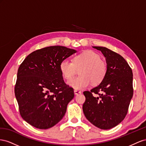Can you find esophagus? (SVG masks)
Returning <instances> with one entry per match:
<instances>
[{"mask_svg": "<svg viewBox=\"0 0 146 146\" xmlns=\"http://www.w3.org/2000/svg\"><path fill=\"white\" fill-rule=\"evenodd\" d=\"M74 94H75V95H78V94H81V92L80 90H74Z\"/></svg>", "mask_w": 146, "mask_h": 146, "instance_id": "1", "label": "esophagus"}]
</instances>
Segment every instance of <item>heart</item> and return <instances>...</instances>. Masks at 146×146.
I'll use <instances>...</instances> for the list:
<instances>
[{
	"label": "heart",
	"instance_id": "1",
	"mask_svg": "<svg viewBox=\"0 0 146 146\" xmlns=\"http://www.w3.org/2000/svg\"><path fill=\"white\" fill-rule=\"evenodd\" d=\"M60 70L63 77L70 80L75 74L76 70L80 69V76L72 79L67 84L76 90L88 87L91 83L97 85L101 83L107 73L106 62L101 59L98 53L92 50H86L74 56L73 62L67 59L60 64Z\"/></svg>",
	"mask_w": 146,
	"mask_h": 146
}]
</instances>
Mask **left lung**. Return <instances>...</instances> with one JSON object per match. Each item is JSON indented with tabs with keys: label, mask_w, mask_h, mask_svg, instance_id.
Segmentation results:
<instances>
[{
	"label": "left lung",
	"mask_w": 146,
	"mask_h": 146,
	"mask_svg": "<svg viewBox=\"0 0 146 146\" xmlns=\"http://www.w3.org/2000/svg\"><path fill=\"white\" fill-rule=\"evenodd\" d=\"M92 47L105 56L107 73L98 86L83 92L86 101L82 110L86 119L94 125L108 130L117 126L127 114L133 94V72L119 54L105 47Z\"/></svg>",
	"instance_id": "1"
}]
</instances>
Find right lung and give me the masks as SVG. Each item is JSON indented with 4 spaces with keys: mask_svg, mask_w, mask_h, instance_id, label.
Instances as JSON below:
<instances>
[{
    "mask_svg": "<svg viewBox=\"0 0 146 146\" xmlns=\"http://www.w3.org/2000/svg\"><path fill=\"white\" fill-rule=\"evenodd\" d=\"M77 51L62 46L31 53L18 70L15 94L23 119L32 126L48 129L64 117L74 94L60 70V62Z\"/></svg>",
    "mask_w": 146,
    "mask_h": 146,
    "instance_id": "obj_1",
    "label": "right lung"
}]
</instances>
